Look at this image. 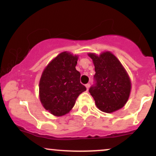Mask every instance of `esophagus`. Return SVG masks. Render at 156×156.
Listing matches in <instances>:
<instances>
[{
	"label": "esophagus",
	"instance_id": "1",
	"mask_svg": "<svg viewBox=\"0 0 156 156\" xmlns=\"http://www.w3.org/2000/svg\"><path fill=\"white\" fill-rule=\"evenodd\" d=\"M85 87H86V88H87V90L88 89H89V87H90V84H87L85 85Z\"/></svg>",
	"mask_w": 156,
	"mask_h": 156
}]
</instances>
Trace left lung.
Returning <instances> with one entry per match:
<instances>
[{"label":"left lung","instance_id":"left-lung-1","mask_svg":"<svg viewBox=\"0 0 156 156\" xmlns=\"http://www.w3.org/2000/svg\"><path fill=\"white\" fill-rule=\"evenodd\" d=\"M95 68L96 85L89 92L97 107L106 113L120 109L130 97L131 81L127 71L113 53L105 51L97 55L89 53Z\"/></svg>","mask_w":156,"mask_h":156}]
</instances>
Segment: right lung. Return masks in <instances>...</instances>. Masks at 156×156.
Here are the masks:
<instances>
[{
	"instance_id": "add662e5",
	"label": "right lung",
	"mask_w": 156,
	"mask_h": 156,
	"mask_svg": "<svg viewBox=\"0 0 156 156\" xmlns=\"http://www.w3.org/2000/svg\"><path fill=\"white\" fill-rule=\"evenodd\" d=\"M78 56L69 52L59 53L42 72L39 82V97L50 114L62 116L73 108L78 96L86 90L76 70Z\"/></svg>"
}]
</instances>
